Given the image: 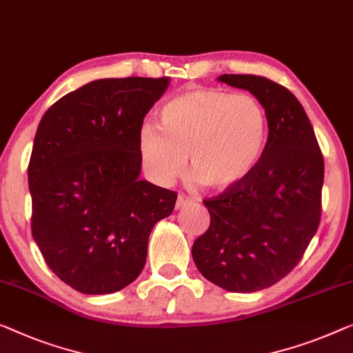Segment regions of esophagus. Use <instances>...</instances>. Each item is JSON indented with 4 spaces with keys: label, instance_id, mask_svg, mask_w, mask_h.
Here are the masks:
<instances>
[{
    "label": "esophagus",
    "instance_id": "esophagus-1",
    "mask_svg": "<svg viewBox=\"0 0 353 353\" xmlns=\"http://www.w3.org/2000/svg\"><path fill=\"white\" fill-rule=\"evenodd\" d=\"M192 203V199L188 197L186 194H178V199H176V210H181V208H185L188 205H191Z\"/></svg>",
    "mask_w": 353,
    "mask_h": 353
}]
</instances>
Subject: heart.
<instances>
[{
    "mask_svg": "<svg viewBox=\"0 0 353 353\" xmlns=\"http://www.w3.org/2000/svg\"><path fill=\"white\" fill-rule=\"evenodd\" d=\"M161 129L146 124L139 137L143 167L168 185L186 168L202 186L228 191L247 180L263 159L269 137L264 106L250 94L194 89L159 111Z\"/></svg>",
    "mask_w": 353,
    "mask_h": 353,
    "instance_id": "heart-1",
    "label": "heart"
}]
</instances>
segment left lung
I'll return each mask as SVG.
<instances>
[{
  "label": "left lung",
  "instance_id": "8db88e82",
  "mask_svg": "<svg viewBox=\"0 0 353 353\" xmlns=\"http://www.w3.org/2000/svg\"><path fill=\"white\" fill-rule=\"evenodd\" d=\"M218 81L261 101L269 137L261 162L242 185L203 201L210 226L194 242L192 259L212 283L253 293L288 275L315 236L325 164L312 124L287 88L254 74Z\"/></svg>",
  "mask_w": 353,
  "mask_h": 353
}]
</instances>
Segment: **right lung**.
Instances as JSON below:
<instances>
[{
  "label": "right lung",
  "instance_id": "add662e5",
  "mask_svg": "<svg viewBox=\"0 0 353 353\" xmlns=\"http://www.w3.org/2000/svg\"><path fill=\"white\" fill-rule=\"evenodd\" d=\"M168 78L97 79L46 111L28 164L32 234L57 277L110 294L145 268L148 239L176 192L140 180L143 119Z\"/></svg>",
  "mask_w": 353,
  "mask_h": 353
}]
</instances>
